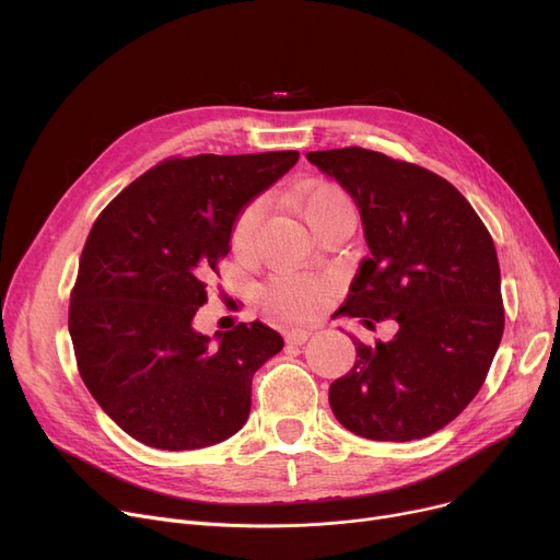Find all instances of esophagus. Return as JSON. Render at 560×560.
<instances>
[{"mask_svg": "<svg viewBox=\"0 0 560 560\" xmlns=\"http://www.w3.org/2000/svg\"><path fill=\"white\" fill-rule=\"evenodd\" d=\"M308 338H311V331H304V329H295V331L285 334L288 345H304Z\"/></svg>", "mask_w": 560, "mask_h": 560, "instance_id": "1", "label": "esophagus"}]
</instances>
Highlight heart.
I'll return each instance as SVG.
<instances>
[{
  "mask_svg": "<svg viewBox=\"0 0 560 560\" xmlns=\"http://www.w3.org/2000/svg\"><path fill=\"white\" fill-rule=\"evenodd\" d=\"M295 203L311 229H319L336 215H354L351 197L336 184H306L298 188ZM265 213L260 197L249 199L231 224V245L238 254H249L256 243V233ZM331 290V279L325 275H277L262 288V304L272 315L283 319H306L325 304Z\"/></svg>",
  "mask_w": 560,
  "mask_h": 560,
  "instance_id": "1",
  "label": "heart"
}]
</instances>
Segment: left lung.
Segmentation results:
<instances>
[{
	"instance_id": "1",
	"label": "left lung",
	"mask_w": 560,
	"mask_h": 560,
	"mask_svg": "<svg viewBox=\"0 0 560 560\" xmlns=\"http://www.w3.org/2000/svg\"><path fill=\"white\" fill-rule=\"evenodd\" d=\"M359 206L370 256L340 313L397 319L390 342L354 338L357 363L329 388L338 422L406 443L447 427L483 386L504 334L492 235L435 172L363 147L308 152Z\"/></svg>"
}]
</instances>
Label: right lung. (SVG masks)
Masks as SVG:
<instances>
[{"mask_svg":"<svg viewBox=\"0 0 560 560\" xmlns=\"http://www.w3.org/2000/svg\"><path fill=\"white\" fill-rule=\"evenodd\" d=\"M298 159L170 156L88 233L68 313L77 368L104 413L142 445L199 450L247 422L252 376L283 338L254 319L211 342L192 317L229 254L233 218Z\"/></svg>","mask_w":560,"mask_h":560,"instance_id":"add662e5","label":"right lung"}]
</instances>
